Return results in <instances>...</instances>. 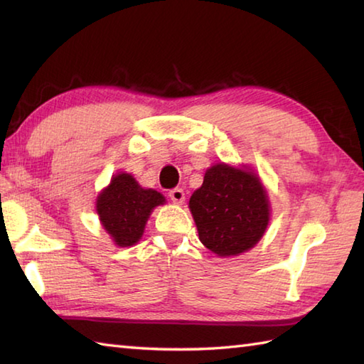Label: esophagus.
I'll return each instance as SVG.
<instances>
[{
    "instance_id": "34e87169",
    "label": "esophagus",
    "mask_w": 364,
    "mask_h": 364,
    "mask_svg": "<svg viewBox=\"0 0 364 364\" xmlns=\"http://www.w3.org/2000/svg\"><path fill=\"white\" fill-rule=\"evenodd\" d=\"M168 197H170V200H172L173 203L181 205L184 202V191L180 189V188H175V189H172V191L168 192Z\"/></svg>"
}]
</instances>
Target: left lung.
<instances>
[{"instance_id": "obj_1", "label": "left lung", "mask_w": 364, "mask_h": 364, "mask_svg": "<svg viewBox=\"0 0 364 364\" xmlns=\"http://www.w3.org/2000/svg\"><path fill=\"white\" fill-rule=\"evenodd\" d=\"M202 244L219 257H236L257 244L269 225L267 192L252 170L215 164L189 200Z\"/></svg>"}]
</instances>
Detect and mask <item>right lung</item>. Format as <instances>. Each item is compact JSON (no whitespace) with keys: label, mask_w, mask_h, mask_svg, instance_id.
I'll list each match as a JSON object with an SVG mask.
<instances>
[{"label":"right lung","mask_w":364,"mask_h":364,"mask_svg":"<svg viewBox=\"0 0 364 364\" xmlns=\"http://www.w3.org/2000/svg\"><path fill=\"white\" fill-rule=\"evenodd\" d=\"M164 203L166 198L158 191L144 189L129 173H119L97 197V213L114 242L129 247L142 237L154 208Z\"/></svg>","instance_id":"add662e5"}]
</instances>
